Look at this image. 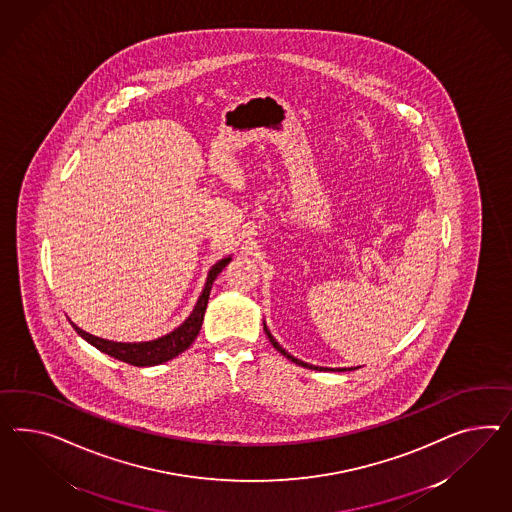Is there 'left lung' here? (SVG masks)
Instances as JSON below:
<instances>
[{
  "label": "left lung",
  "instance_id": "1",
  "mask_svg": "<svg viewBox=\"0 0 512 512\" xmlns=\"http://www.w3.org/2000/svg\"><path fill=\"white\" fill-rule=\"evenodd\" d=\"M263 326H264V332H266V335H268V339H270V343H272V346H274V348H276L277 352H281V354H283V356H285V358H287V360H291V361H294V363H296V365H302V367H305V369H315V371H339V373H343V371H354V369H356V367H348V369H346V367H343V369H330V367H317V365H309V363H305V361H302V360H298V358H294V356H291V354H289V352H287V350H285V348H283V346L279 345V343H277L276 339H274V335H272V333H270V330H268V328H266V322H263Z\"/></svg>",
  "mask_w": 512,
  "mask_h": 512
}]
</instances>
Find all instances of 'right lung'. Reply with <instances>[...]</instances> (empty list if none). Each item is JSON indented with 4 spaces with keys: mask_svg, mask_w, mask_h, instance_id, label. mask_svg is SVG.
Returning <instances> with one entry per match:
<instances>
[{
    "mask_svg": "<svg viewBox=\"0 0 512 512\" xmlns=\"http://www.w3.org/2000/svg\"><path fill=\"white\" fill-rule=\"evenodd\" d=\"M231 259L233 257L229 255V257L221 259V261H218L208 270L205 287H203V292H201V296H199V300L195 304L194 311L190 313V317L186 318L179 328H175L173 332L162 335L158 339L141 341V343H117V341H108V339H102V337H97V335L83 332L82 328H78L74 322H70V324L78 332V335H82L87 343H91L100 352L108 354V356L115 358V360L125 361V363L134 365V367H152V365L166 363V361L177 358L180 352H184L186 348H190V345L194 343L195 337L199 335V330H201L203 318H205L208 296H210V291H212V283L216 281V277H218L221 270L231 263Z\"/></svg>",
    "mask_w": 512,
    "mask_h": 512,
    "instance_id": "add662e5",
    "label": "right lung"
}]
</instances>
